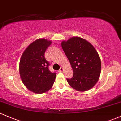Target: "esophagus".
<instances>
[{
	"instance_id": "esophagus-1",
	"label": "esophagus",
	"mask_w": 121,
	"mask_h": 121,
	"mask_svg": "<svg viewBox=\"0 0 121 121\" xmlns=\"http://www.w3.org/2000/svg\"><path fill=\"white\" fill-rule=\"evenodd\" d=\"M63 70H64V68L62 67H61L60 68V69H59V72H63Z\"/></svg>"
}]
</instances>
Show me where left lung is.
<instances>
[{"instance_id": "left-lung-1", "label": "left lung", "mask_w": 121, "mask_h": 121, "mask_svg": "<svg viewBox=\"0 0 121 121\" xmlns=\"http://www.w3.org/2000/svg\"><path fill=\"white\" fill-rule=\"evenodd\" d=\"M62 48L68 59L73 76L66 78L71 87L79 91L91 89L101 74V62L94 47L79 37H73L61 43Z\"/></svg>"}]
</instances>
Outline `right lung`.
<instances>
[{
    "instance_id": "1",
    "label": "right lung",
    "mask_w": 121,
    "mask_h": 121,
    "mask_svg": "<svg viewBox=\"0 0 121 121\" xmlns=\"http://www.w3.org/2000/svg\"><path fill=\"white\" fill-rule=\"evenodd\" d=\"M52 41L39 39L32 43L22 54L19 73L23 83L35 93L47 92L52 87L56 73L49 70V63L44 54Z\"/></svg>"
}]
</instances>
